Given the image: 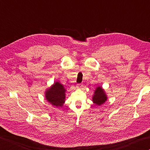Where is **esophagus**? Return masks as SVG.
Instances as JSON below:
<instances>
[{
  "mask_svg": "<svg viewBox=\"0 0 150 150\" xmlns=\"http://www.w3.org/2000/svg\"><path fill=\"white\" fill-rule=\"evenodd\" d=\"M77 89H81L82 88H83V84H78L77 85Z\"/></svg>",
  "mask_w": 150,
  "mask_h": 150,
  "instance_id": "34e87169",
  "label": "esophagus"
}]
</instances>
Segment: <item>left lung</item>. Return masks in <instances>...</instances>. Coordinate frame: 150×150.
I'll use <instances>...</instances> for the list:
<instances>
[{"instance_id":"8db88e82","label":"left lung","mask_w":150,"mask_h":150,"mask_svg":"<svg viewBox=\"0 0 150 150\" xmlns=\"http://www.w3.org/2000/svg\"><path fill=\"white\" fill-rule=\"evenodd\" d=\"M107 99L108 97L105 90L103 88L102 86L98 85L93 93L92 102L98 106H101V105L105 103V101H107Z\"/></svg>"}]
</instances>
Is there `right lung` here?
Here are the masks:
<instances>
[{"mask_svg":"<svg viewBox=\"0 0 150 150\" xmlns=\"http://www.w3.org/2000/svg\"><path fill=\"white\" fill-rule=\"evenodd\" d=\"M66 89L62 84L54 81L45 91V98L47 102L56 108H62L66 101Z\"/></svg>","mask_w":150,"mask_h":150,"instance_id":"right-lung-1","label":"right lung"}]
</instances>
